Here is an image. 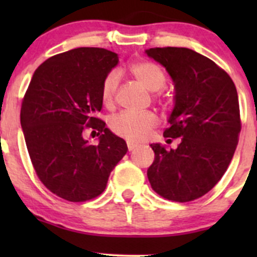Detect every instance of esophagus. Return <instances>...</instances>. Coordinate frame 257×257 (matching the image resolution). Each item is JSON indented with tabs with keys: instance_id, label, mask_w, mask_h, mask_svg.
<instances>
[{
	"instance_id": "1",
	"label": "esophagus",
	"mask_w": 257,
	"mask_h": 257,
	"mask_svg": "<svg viewBox=\"0 0 257 257\" xmlns=\"http://www.w3.org/2000/svg\"><path fill=\"white\" fill-rule=\"evenodd\" d=\"M126 147H128L129 152H132V150H134V149H137V148H138V144L132 143V142H128V143H126Z\"/></svg>"
}]
</instances>
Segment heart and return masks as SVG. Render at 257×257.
Instances as JSON below:
<instances>
[{
  "label": "heart",
  "instance_id": "obj_1",
  "mask_svg": "<svg viewBox=\"0 0 257 257\" xmlns=\"http://www.w3.org/2000/svg\"><path fill=\"white\" fill-rule=\"evenodd\" d=\"M129 73L137 82L152 90L154 100L164 103V94L160 92L165 84V74L158 64L150 61H137L129 66ZM119 85V76L115 71L109 72L102 84V102L105 107L113 105ZM159 124V118L152 110L142 113L124 112L109 119V128L115 136L128 142L145 141L153 129Z\"/></svg>",
  "mask_w": 257,
  "mask_h": 257
}]
</instances>
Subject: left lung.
<instances>
[{"label":"left lung","instance_id":"left-lung-1","mask_svg":"<svg viewBox=\"0 0 257 257\" xmlns=\"http://www.w3.org/2000/svg\"><path fill=\"white\" fill-rule=\"evenodd\" d=\"M147 54L167 68L175 88V105L165 129L177 149L150 144L148 169L153 190L186 203L209 193L226 172L241 131L239 98L229 74L208 57L189 48L155 47Z\"/></svg>","mask_w":257,"mask_h":257}]
</instances>
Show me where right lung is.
Masks as SVG:
<instances>
[{
  "mask_svg": "<svg viewBox=\"0 0 257 257\" xmlns=\"http://www.w3.org/2000/svg\"><path fill=\"white\" fill-rule=\"evenodd\" d=\"M118 63L104 48L79 47L56 54L33 74L21 107V125L35 172L64 200L82 203L104 191L108 178L128 147L97 116L102 84ZM92 128L100 143L82 132Z\"/></svg>",
  "mask_w": 257,
  "mask_h": 257,
  "instance_id": "add662e5",
  "label": "right lung"
}]
</instances>
